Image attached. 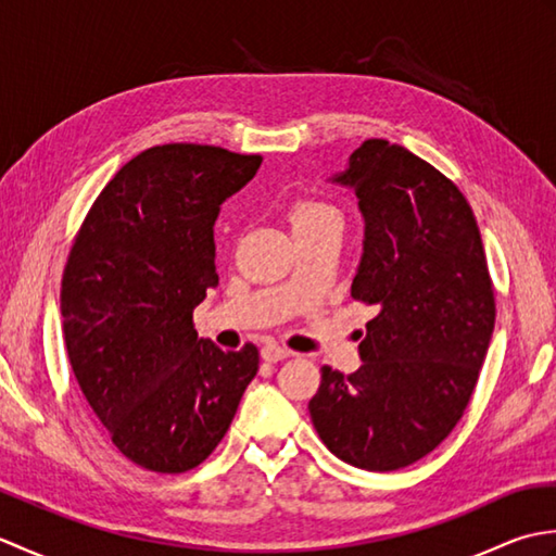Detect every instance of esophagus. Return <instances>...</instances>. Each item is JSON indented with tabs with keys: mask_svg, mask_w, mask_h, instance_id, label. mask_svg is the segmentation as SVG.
Wrapping results in <instances>:
<instances>
[{
	"mask_svg": "<svg viewBox=\"0 0 556 556\" xmlns=\"http://www.w3.org/2000/svg\"><path fill=\"white\" fill-rule=\"evenodd\" d=\"M260 356H263V361H267V363H277V361L289 358L291 351L285 349V346H279V344H265L263 351H260Z\"/></svg>",
	"mask_w": 556,
	"mask_h": 556,
	"instance_id": "1",
	"label": "esophagus"
}]
</instances>
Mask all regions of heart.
I'll return each instance as SVG.
<instances>
[{"instance_id":"heart-1","label":"heart","mask_w":556,"mask_h":556,"mask_svg":"<svg viewBox=\"0 0 556 556\" xmlns=\"http://www.w3.org/2000/svg\"><path fill=\"white\" fill-rule=\"evenodd\" d=\"M291 224L293 229H315V227H339L341 229V212L323 203V200H301V203L291 210Z\"/></svg>"}]
</instances>
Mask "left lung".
<instances>
[{
  "label": "left lung",
  "instance_id": "8db88e82",
  "mask_svg": "<svg viewBox=\"0 0 556 556\" xmlns=\"http://www.w3.org/2000/svg\"><path fill=\"white\" fill-rule=\"evenodd\" d=\"M329 181L358 198L351 296L377 315L361 368L325 365L308 410L337 458L387 473L430 454L464 416L494 329L492 279L468 200L410 150L365 140Z\"/></svg>",
  "mask_w": 556,
  "mask_h": 556
}]
</instances>
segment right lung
Returning a JSON list of instances; mask_svg holds the SVG:
<instances>
[{
  "label": "right lung",
  "instance_id": "right-lung-1",
  "mask_svg": "<svg viewBox=\"0 0 556 556\" xmlns=\"http://www.w3.org/2000/svg\"><path fill=\"white\" fill-rule=\"evenodd\" d=\"M260 155L169 143L126 162L68 253L62 317L71 368L114 446L155 473H186L227 434L257 349L198 339L193 308L219 285L215 222Z\"/></svg>",
  "mask_w": 556,
  "mask_h": 556
}]
</instances>
